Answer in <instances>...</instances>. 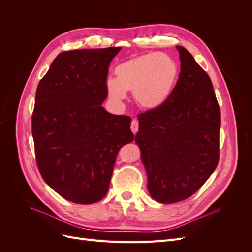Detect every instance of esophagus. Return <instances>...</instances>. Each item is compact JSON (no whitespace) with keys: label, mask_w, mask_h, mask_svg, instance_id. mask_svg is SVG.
Listing matches in <instances>:
<instances>
[{"label":"esophagus","mask_w":252,"mask_h":252,"mask_svg":"<svg viewBox=\"0 0 252 252\" xmlns=\"http://www.w3.org/2000/svg\"><path fill=\"white\" fill-rule=\"evenodd\" d=\"M130 128H131V131L133 132V134H135L136 132H138V130H139V122L136 121V120H133V121L131 122Z\"/></svg>","instance_id":"1"}]
</instances>
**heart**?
Listing matches in <instances>:
<instances>
[{
	"label": "heart",
	"instance_id": "heart-1",
	"mask_svg": "<svg viewBox=\"0 0 252 252\" xmlns=\"http://www.w3.org/2000/svg\"><path fill=\"white\" fill-rule=\"evenodd\" d=\"M114 74L116 79L110 78L105 83L112 101H124L126 91H133L139 107L156 110L171 95L179 78V66L168 55L150 52L120 63L114 68Z\"/></svg>",
	"mask_w": 252,
	"mask_h": 252
}]
</instances>
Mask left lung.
Here are the masks:
<instances>
[{
    "label": "left lung",
    "instance_id": "left-lung-1",
    "mask_svg": "<svg viewBox=\"0 0 252 252\" xmlns=\"http://www.w3.org/2000/svg\"><path fill=\"white\" fill-rule=\"evenodd\" d=\"M181 73L167 102L140 114L135 143L148 191L162 204L192 195L219 162L220 107L210 78L186 48L177 46Z\"/></svg>",
    "mask_w": 252,
    "mask_h": 252
}]
</instances>
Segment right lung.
Returning a JSON list of instances; mask_svg holds the SVG:
<instances>
[{
    "label": "right lung",
    "mask_w": 252,
    "mask_h": 252,
    "mask_svg": "<svg viewBox=\"0 0 252 252\" xmlns=\"http://www.w3.org/2000/svg\"><path fill=\"white\" fill-rule=\"evenodd\" d=\"M121 47L64 51L36 88L32 136L40 173L65 200L101 201L131 119L106 111L108 67Z\"/></svg>",
    "instance_id": "obj_1"
}]
</instances>
